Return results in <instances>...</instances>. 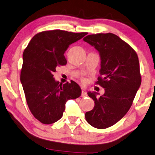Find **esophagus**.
<instances>
[{"label": "esophagus", "instance_id": "1", "mask_svg": "<svg viewBox=\"0 0 155 155\" xmlns=\"http://www.w3.org/2000/svg\"><path fill=\"white\" fill-rule=\"evenodd\" d=\"M81 96H82V97H85L87 96V94L84 91V90H82V95H81Z\"/></svg>", "mask_w": 155, "mask_h": 155}]
</instances>
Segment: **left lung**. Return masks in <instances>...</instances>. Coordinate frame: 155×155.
Segmentation results:
<instances>
[{
  "label": "left lung",
  "mask_w": 155,
  "mask_h": 155,
  "mask_svg": "<svg viewBox=\"0 0 155 155\" xmlns=\"http://www.w3.org/2000/svg\"><path fill=\"white\" fill-rule=\"evenodd\" d=\"M83 40L98 51L101 77L96 84L104 89L99 97L98 93H87L95 105L85 118L93 127L105 129L120 120L132 106L141 83L139 58L129 44L112 33L90 35Z\"/></svg>",
  "instance_id": "obj_1"
}]
</instances>
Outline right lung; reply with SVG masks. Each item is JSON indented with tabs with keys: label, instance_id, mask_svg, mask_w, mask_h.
Segmentation results:
<instances>
[{
	"label": "right lung",
	"instance_id": "obj_1",
	"mask_svg": "<svg viewBox=\"0 0 155 155\" xmlns=\"http://www.w3.org/2000/svg\"><path fill=\"white\" fill-rule=\"evenodd\" d=\"M87 35L44 31L35 35L23 52L21 82L31 113L44 124L57 122L62 117L66 102L81 96L77 83L71 80L62 84L54 80L53 73L67 63L64 54L68 46Z\"/></svg>",
	"mask_w": 155,
	"mask_h": 155
}]
</instances>
